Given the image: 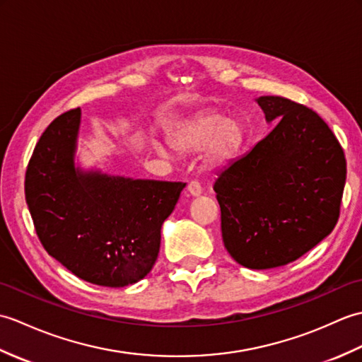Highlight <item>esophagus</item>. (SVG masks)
Listing matches in <instances>:
<instances>
[{"label":"esophagus","instance_id":"obj_1","mask_svg":"<svg viewBox=\"0 0 362 362\" xmlns=\"http://www.w3.org/2000/svg\"><path fill=\"white\" fill-rule=\"evenodd\" d=\"M187 191H188L189 196H194V197H196V196H201V194H202L201 183H199L197 180H191V182L188 183Z\"/></svg>","mask_w":362,"mask_h":362}]
</instances>
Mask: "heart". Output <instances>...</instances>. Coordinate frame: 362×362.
Segmentation results:
<instances>
[{
    "label": "heart",
    "instance_id": "obj_1",
    "mask_svg": "<svg viewBox=\"0 0 362 362\" xmlns=\"http://www.w3.org/2000/svg\"><path fill=\"white\" fill-rule=\"evenodd\" d=\"M173 148L193 153L205 149V158L211 165H224L232 158L243 143V129L235 119H224L221 115L205 113L189 119L169 135ZM153 149L165 156L163 146L153 143Z\"/></svg>",
    "mask_w": 362,
    "mask_h": 362
}]
</instances>
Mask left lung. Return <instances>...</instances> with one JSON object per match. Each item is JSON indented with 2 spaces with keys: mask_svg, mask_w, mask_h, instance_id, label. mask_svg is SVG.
Masks as SVG:
<instances>
[{
  "mask_svg": "<svg viewBox=\"0 0 362 362\" xmlns=\"http://www.w3.org/2000/svg\"><path fill=\"white\" fill-rule=\"evenodd\" d=\"M275 127L222 171L213 189L222 241L249 269L296 261L333 232L347 161L319 115L281 96L257 99Z\"/></svg>",
  "mask_w": 362,
  "mask_h": 362,
  "instance_id": "1",
  "label": "left lung"
}]
</instances>
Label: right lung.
Wrapping results in <instances>:
<instances>
[{
	"label": "right lung",
	"mask_w": 362,
	"mask_h": 362,
	"mask_svg": "<svg viewBox=\"0 0 362 362\" xmlns=\"http://www.w3.org/2000/svg\"><path fill=\"white\" fill-rule=\"evenodd\" d=\"M81 109L60 115L35 144L26 204L45 250L76 276L122 288L156 264L160 232L187 183L126 179L74 166Z\"/></svg>",
	"instance_id": "right-lung-1"
}]
</instances>
